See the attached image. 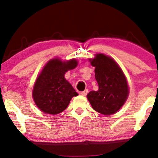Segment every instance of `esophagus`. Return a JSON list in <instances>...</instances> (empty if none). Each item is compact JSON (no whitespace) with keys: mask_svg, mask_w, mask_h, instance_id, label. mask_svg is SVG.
I'll return each instance as SVG.
<instances>
[{"mask_svg":"<svg viewBox=\"0 0 158 158\" xmlns=\"http://www.w3.org/2000/svg\"><path fill=\"white\" fill-rule=\"evenodd\" d=\"M87 94H88V89L83 90V91H82L81 93V94L82 95V96H86V95H87Z\"/></svg>","mask_w":158,"mask_h":158,"instance_id":"obj_1","label":"esophagus"}]
</instances>
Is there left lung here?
Returning a JSON list of instances; mask_svg holds the SVG:
<instances>
[{
  "instance_id": "1",
  "label": "left lung",
  "mask_w": 158,
  "mask_h": 158,
  "mask_svg": "<svg viewBox=\"0 0 158 158\" xmlns=\"http://www.w3.org/2000/svg\"><path fill=\"white\" fill-rule=\"evenodd\" d=\"M95 67V77L98 84L97 91L92 90L87 95L93 109L103 115L117 112L126 102L129 87L126 77L118 64L109 56L96 54L89 59Z\"/></svg>"
}]
</instances>
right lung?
Returning a JSON list of instances; mask_svg holds the SVG:
<instances>
[{
  "instance_id": "add662e5",
  "label": "right lung",
  "mask_w": 158,
  "mask_h": 158,
  "mask_svg": "<svg viewBox=\"0 0 158 158\" xmlns=\"http://www.w3.org/2000/svg\"><path fill=\"white\" fill-rule=\"evenodd\" d=\"M72 59L62 61L58 58L50 60L44 67L34 83L32 96L36 105L44 113L58 114L68 107L73 97L78 96L64 74L77 65Z\"/></svg>"
}]
</instances>
